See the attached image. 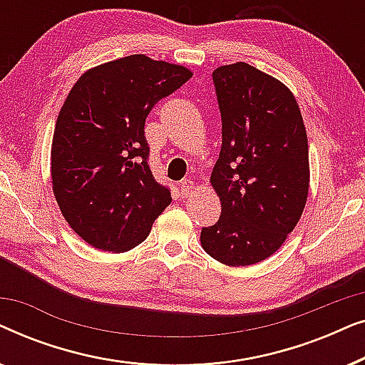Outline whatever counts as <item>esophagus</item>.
<instances>
[{
  "mask_svg": "<svg viewBox=\"0 0 365 365\" xmlns=\"http://www.w3.org/2000/svg\"><path fill=\"white\" fill-rule=\"evenodd\" d=\"M194 182L191 181V179H182L181 182H179V189H181L182 196H189V194H192L194 191Z\"/></svg>",
  "mask_w": 365,
  "mask_h": 365,
  "instance_id": "obj_1",
  "label": "esophagus"
}]
</instances>
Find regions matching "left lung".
I'll return each instance as SVG.
<instances>
[{
  "label": "left lung",
  "mask_w": 365,
  "mask_h": 365,
  "mask_svg": "<svg viewBox=\"0 0 365 365\" xmlns=\"http://www.w3.org/2000/svg\"><path fill=\"white\" fill-rule=\"evenodd\" d=\"M222 146L211 174L221 217L202 227V249L226 266L272 256L302 216L309 144L294 94L247 63L212 73Z\"/></svg>",
  "instance_id": "obj_1"
}]
</instances>
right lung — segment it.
Wrapping results in <instances>:
<instances>
[{
	"instance_id": "obj_1",
	"label": "right lung",
	"mask_w": 365,
	"mask_h": 365,
	"mask_svg": "<svg viewBox=\"0 0 365 365\" xmlns=\"http://www.w3.org/2000/svg\"><path fill=\"white\" fill-rule=\"evenodd\" d=\"M191 76L179 64L133 54L89 69L69 91L53 136V191L93 247H136L171 204V189L149 169L144 124L154 104Z\"/></svg>"
}]
</instances>
